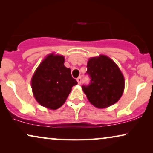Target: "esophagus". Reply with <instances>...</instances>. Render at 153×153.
Here are the masks:
<instances>
[{
	"label": "esophagus",
	"instance_id": "obj_1",
	"mask_svg": "<svg viewBox=\"0 0 153 153\" xmlns=\"http://www.w3.org/2000/svg\"><path fill=\"white\" fill-rule=\"evenodd\" d=\"M76 81H77V82H78V84L80 85L81 83V76L78 77V78H77V79H76Z\"/></svg>",
	"mask_w": 153,
	"mask_h": 153
}]
</instances>
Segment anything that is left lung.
<instances>
[{
	"mask_svg": "<svg viewBox=\"0 0 153 153\" xmlns=\"http://www.w3.org/2000/svg\"><path fill=\"white\" fill-rule=\"evenodd\" d=\"M86 74L91 78L89 85L82 89L89 102L95 107L106 108L116 103L125 88V79L118 65L106 56L91 58Z\"/></svg>",
	"mask_w": 153,
	"mask_h": 153,
	"instance_id": "8db88e82",
	"label": "left lung"
}]
</instances>
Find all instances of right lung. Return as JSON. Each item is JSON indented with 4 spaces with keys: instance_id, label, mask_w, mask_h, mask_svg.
<instances>
[{
    "instance_id": "right-lung-1",
    "label": "right lung",
    "mask_w": 153,
    "mask_h": 153,
    "mask_svg": "<svg viewBox=\"0 0 153 153\" xmlns=\"http://www.w3.org/2000/svg\"><path fill=\"white\" fill-rule=\"evenodd\" d=\"M62 56L49 54L37 68L31 79V88L37 102L50 109H57L77 84L71 70L64 65Z\"/></svg>"
}]
</instances>
